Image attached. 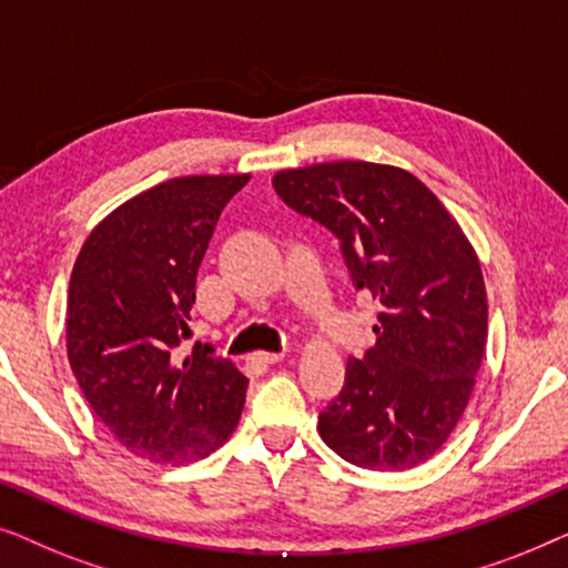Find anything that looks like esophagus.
Returning <instances> with one entry per match:
<instances>
[{"label": "esophagus", "mask_w": 568, "mask_h": 568, "mask_svg": "<svg viewBox=\"0 0 568 568\" xmlns=\"http://www.w3.org/2000/svg\"><path fill=\"white\" fill-rule=\"evenodd\" d=\"M284 359V354H268V352H258L251 356V364H255V367H271V364H278Z\"/></svg>", "instance_id": "esophagus-1"}]
</instances>
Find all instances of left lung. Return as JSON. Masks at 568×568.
<instances>
[{
	"label": "left lung",
	"mask_w": 568,
	"mask_h": 568,
	"mask_svg": "<svg viewBox=\"0 0 568 568\" xmlns=\"http://www.w3.org/2000/svg\"><path fill=\"white\" fill-rule=\"evenodd\" d=\"M292 212L336 235L356 292L379 302L375 346L348 356L317 432L346 463L408 470L460 422L486 346L476 253L439 199L406 170L323 162L274 175Z\"/></svg>",
	"instance_id": "left-lung-1"
}]
</instances>
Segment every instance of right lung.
<instances>
[{
  "mask_svg": "<svg viewBox=\"0 0 568 568\" xmlns=\"http://www.w3.org/2000/svg\"><path fill=\"white\" fill-rule=\"evenodd\" d=\"M247 175L173 178L108 214L77 255L67 352L84 398L129 453L152 463L206 457L240 422L247 379L189 336L196 274L222 209Z\"/></svg>",
  "mask_w": 568,
  "mask_h": 568,
  "instance_id": "add662e5",
  "label": "right lung"
}]
</instances>
